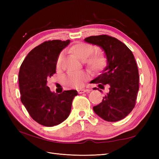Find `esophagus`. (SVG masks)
<instances>
[{
  "label": "esophagus",
  "mask_w": 159,
  "mask_h": 159,
  "mask_svg": "<svg viewBox=\"0 0 159 159\" xmlns=\"http://www.w3.org/2000/svg\"><path fill=\"white\" fill-rule=\"evenodd\" d=\"M90 92L89 89H79L78 90V93L79 94L83 93H89Z\"/></svg>",
  "instance_id": "esophagus-1"
}]
</instances>
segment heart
I'll return each mask as SVG.
<instances>
[{
    "label": "heart",
    "mask_w": 159,
    "mask_h": 159,
    "mask_svg": "<svg viewBox=\"0 0 159 159\" xmlns=\"http://www.w3.org/2000/svg\"><path fill=\"white\" fill-rule=\"evenodd\" d=\"M71 51L78 58L84 61L87 66L94 72H99L106 65V58L102 52H93V47L89 43L78 42L71 47ZM63 58V53H61L57 59V67H59ZM89 79L88 74L85 72H70L66 77V83L70 87L80 88L84 85L85 80Z\"/></svg>",
    "instance_id": "obj_1"
}]
</instances>
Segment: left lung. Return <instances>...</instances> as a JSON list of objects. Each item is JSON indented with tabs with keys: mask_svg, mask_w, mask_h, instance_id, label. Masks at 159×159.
Here are the masks:
<instances>
[{
	"mask_svg": "<svg viewBox=\"0 0 159 159\" xmlns=\"http://www.w3.org/2000/svg\"><path fill=\"white\" fill-rule=\"evenodd\" d=\"M85 42L101 47L107 60L106 68L93 81L100 88L109 84V92L93 107L94 112L107 121L122 120L134 109L139 91V71L133 54L124 43L107 35L90 36Z\"/></svg>",
	"mask_w": 159,
	"mask_h": 159,
	"instance_id": "obj_1",
	"label": "left lung"
}]
</instances>
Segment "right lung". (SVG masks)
<instances>
[{
  "instance_id": "add662e5",
  "label": "right lung",
  "mask_w": 159,
  "mask_h": 159,
  "mask_svg": "<svg viewBox=\"0 0 159 159\" xmlns=\"http://www.w3.org/2000/svg\"><path fill=\"white\" fill-rule=\"evenodd\" d=\"M70 40L46 41L36 46L23 61L19 71L20 100L31 117L44 126L61 124L69 116L76 90L57 94L47 86V79L56 73L61 51Z\"/></svg>"
}]
</instances>
